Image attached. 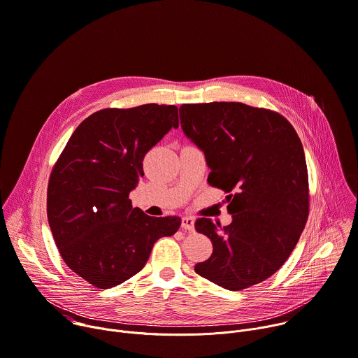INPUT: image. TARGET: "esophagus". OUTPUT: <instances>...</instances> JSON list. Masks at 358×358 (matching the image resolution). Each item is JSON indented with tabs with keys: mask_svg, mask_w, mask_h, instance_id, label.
<instances>
[{
	"mask_svg": "<svg viewBox=\"0 0 358 358\" xmlns=\"http://www.w3.org/2000/svg\"><path fill=\"white\" fill-rule=\"evenodd\" d=\"M194 224H195V219L191 216H182L181 217V227L185 230L192 231L194 230Z\"/></svg>",
	"mask_w": 358,
	"mask_h": 358,
	"instance_id": "1",
	"label": "esophagus"
}]
</instances>
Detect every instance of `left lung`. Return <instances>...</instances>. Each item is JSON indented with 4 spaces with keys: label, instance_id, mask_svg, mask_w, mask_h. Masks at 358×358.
I'll return each mask as SVG.
<instances>
[{
    "label": "left lung",
    "instance_id": "1",
    "mask_svg": "<svg viewBox=\"0 0 358 358\" xmlns=\"http://www.w3.org/2000/svg\"><path fill=\"white\" fill-rule=\"evenodd\" d=\"M180 121L205 155L209 184L233 192L226 196L229 226L195 222L213 246L195 273L230 291L267 280L287 262L308 220L301 139L280 113L242 102L184 103Z\"/></svg>",
    "mask_w": 358,
    "mask_h": 358
}]
</instances>
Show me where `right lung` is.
Here are the masks:
<instances>
[{
  "instance_id": "1",
  "label": "right lung",
  "mask_w": 358,
  "mask_h": 358,
  "mask_svg": "<svg viewBox=\"0 0 358 358\" xmlns=\"http://www.w3.org/2000/svg\"><path fill=\"white\" fill-rule=\"evenodd\" d=\"M171 128H178L174 105L98 110L78 125L52 171L53 239L70 270L96 288L138 274L153 245L181 224L178 216L152 217L129 199L145 176V155Z\"/></svg>"
}]
</instances>
